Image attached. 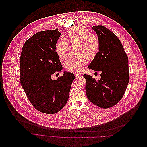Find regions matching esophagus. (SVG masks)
Here are the masks:
<instances>
[{"label": "esophagus", "mask_w": 147, "mask_h": 147, "mask_svg": "<svg viewBox=\"0 0 147 147\" xmlns=\"http://www.w3.org/2000/svg\"><path fill=\"white\" fill-rule=\"evenodd\" d=\"M81 76V75L80 74H78V73H75V76L76 77V78H78V77H79V76Z\"/></svg>", "instance_id": "obj_1"}]
</instances>
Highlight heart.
Returning <instances> with one entry per match:
<instances>
[{"mask_svg":"<svg viewBox=\"0 0 147 147\" xmlns=\"http://www.w3.org/2000/svg\"><path fill=\"white\" fill-rule=\"evenodd\" d=\"M69 42L72 45H79L78 56L69 58L65 64L66 69L71 72H79L86 63V58L93 60L97 55L100 47L99 38L90 34L89 29L83 26H78L70 29L68 31ZM68 42L61 39L56 46V53L60 59L64 60L68 55Z\"/></svg>","mask_w":147,"mask_h":147,"instance_id":"b5f03b06","label":"heart"}]
</instances>
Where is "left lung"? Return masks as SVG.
Masks as SVG:
<instances>
[{
  "label": "left lung",
  "mask_w": 147,
  "mask_h": 147,
  "mask_svg": "<svg viewBox=\"0 0 147 147\" xmlns=\"http://www.w3.org/2000/svg\"><path fill=\"white\" fill-rule=\"evenodd\" d=\"M100 42V51L89 68L101 72L98 81L90 75L86 79V96L90 102L102 108L118 104L122 98L129 82V60L123 47L115 34L102 25L93 26Z\"/></svg>",
  "instance_id": "obj_1"
}]
</instances>
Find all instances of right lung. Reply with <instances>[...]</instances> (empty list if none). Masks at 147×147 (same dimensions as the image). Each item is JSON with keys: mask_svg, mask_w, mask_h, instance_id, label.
I'll return each mask as SVG.
<instances>
[{"mask_svg": "<svg viewBox=\"0 0 147 147\" xmlns=\"http://www.w3.org/2000/svg\"><path fill=\"white\" fill-rule=\"evenodd\" d=\"M61 35L58 29L39 32L24 45L20 60V78L22 87L32 105L38 111L54 114L67 104L73 73L64 72L53 80L51 75L63 69L56 51Z\"/></svg>", "mask_w": 147, "mask_h": 147, "instance_id": "right-lung-1", "label": "right lung"}]
</instances>
